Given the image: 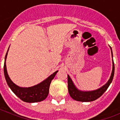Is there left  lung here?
Segmentation results:
<instances>
[{
  "label": "left lung",
  "mask_w": 120,
  "mask_h": 120,
  "mask_svg": "<svg viewBox=\"0 0 120 120\" xmlns=\"http://www.w3.org/2000/svg\"><path fill=\"white\" fill-rule=\"evenodd\" d=\"M110 48L111 50L112 57H113L112 48L111 47H110ZM114 71H115V67H114V60L112 59V70L110 78L108 82L101 88L96 90H94V91H82L78 90L76 87V86L74 85L69 75H68V93L70 94V96L72 98L76 101L88 102V101L96 100L100 97H101L103 94V93L106 91L108 88L109 87V86L110 85L113 80V78H114Z\"/></svg>",
  "instance_id": "8db88e82"
}]
</instances>
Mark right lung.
Returning <instances> with one entry per match:
<instances>
[{"mask_svg": "<svg viewBox=\"0 0 120 120\" xmlns=\"http://www.w3.org/2000/svg\"><path fill=\"white\" fill-rule=\"evenodd\" d=\"M9 50V48H8ZM8 50L6 52L5 58L4 63V75L5 79L8 83L9 87L12 92L14 93L19 98H20L23 101L27 103H35L43 101L46 98L49 92V87L51 82L55 77L58 71H55L52 75H51L47 79L38 85L33 86L31 87L22 88L20 87L15 83H14L9 78L7 73L6 66V59L8 55Z\"/></svg>", "mask_w": 120, "mask_h": 120, "instance_id": "1", "label": "right lung"}]
</instances>
